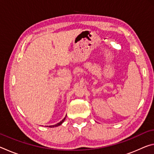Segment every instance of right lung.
<instances>
[{
	"instance_id": "add662e5",
	"label": "right lung",
	"mask_w": 154,
	"mask_h": 154,
	"mask_svg": "<svg viewBox=\"0 0 154 154\" xmlns=\"http://www.w3.org/2000/svg\"><path fill=\"white\" fill-rule=\"evenodd\" d=\"M66 116H65V118L62 119V121H60L59 122V123H58V124H55V125H52V126H49V128H54V127H57V126H60V125H61L62 123H63L64 122V121L65 120V119H66Z\"/></svg>"
}]
</instances>
